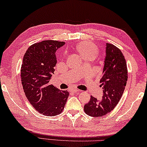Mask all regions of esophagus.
<instances>
[{
  "mask_svg": "<svg viewBox=\"0 0 147 147\" xmlns=\"http://www.w3.org/2000/svg\"><path fill=\"white\" fill-rule=\"evenodd\" d=\"M70 91H71L72 92H74V93H77V92H79V90L77 89V88H73V89H71Z\"/></svg>",
  "mask_w": 147,
  "mask_h": 147,
  "instance_id": "1",
  "label": "esophagus"
}]
</instances>
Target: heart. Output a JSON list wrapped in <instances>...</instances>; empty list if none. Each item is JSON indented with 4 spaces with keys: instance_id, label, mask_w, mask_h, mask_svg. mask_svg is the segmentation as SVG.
<instances>
[{
    "instance_id": "obj_1",
    "label": "heart",
    "mask_w": 147,
    "mask_h": 147,
    "mask_svg": "<svg viewBox=\"0 0 147 147\" xmlns=\"http://www.w3.org/2000/svg\"><path fill=\"white\" fill-rule=\"evenodd\" d=\"M76 50L84 59H94L98 52V48L90 41H82L76 46Z\"/></svg>"
}]
</instances>
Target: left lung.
<instances>
[{
	"label": "left lung",
	"instance_id": "8db88e82",
	"mask_svg": "<svg viewBox=\"0 0 147 147\" xmlns=\"http://www.w3.org/2000/svg\"><path fill=\"white\" fill-rule=\"evenodd\" d=\"M100 86L103 96L101 99L91 96L84 107V111L92 117H101L114 109L125 90L128 79V70L125 57L119 48L112 44H106V57Z\"/></svg>",
	"mask_w": 147,
	"mask_h": 147
}]
</instances>
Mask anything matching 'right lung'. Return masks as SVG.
Here are the masks:
<instances>
[{
	"mask_svg": "<svg viewBox=\"0 0 147 147\" xmlns=\"http://www.w3.org/2000/svg\"><path fill=\"white\" fill-rule=\"evenodd\" d=\"M65 42L48 40L33 44L26 51L20 69L23 90L33 108L46 116L60 114L69 96L49 82L57 63L55 52Z\"/></svg>",
	"mask_w": 147,
	"mask_h": 147,
	"instance_id": "add662e5",
	"label": "right lung"
}]
</instances>
